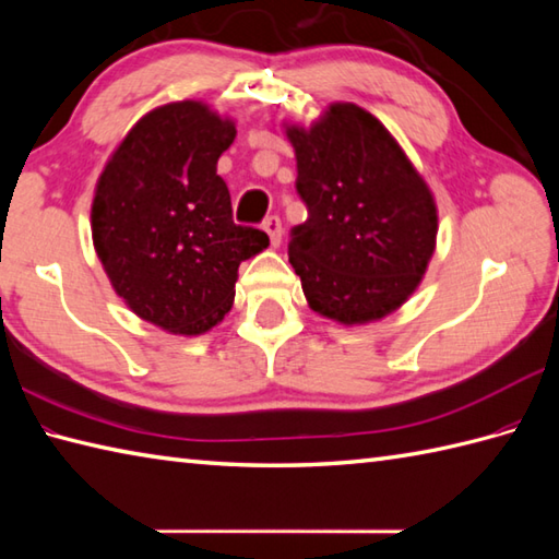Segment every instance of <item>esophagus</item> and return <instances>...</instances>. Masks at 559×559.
Segmentation results:
<instances>
[{
	"instance_id": "esophagus-1",
	"label": "esophagus",
	"mask_w": 559,
	"mask_h": 559,
	"mask_svg": "<svg viewBox=\"0 0 559 559\" xmlns=\"http://www.w3.org/2000/svg\"><path fill=\"white\" fill-rule=\"evenodd\" d=\"M261 228H264V230L269 233V240H271V245H273V247H278V245H281V237H283V223H281V218H278V216H269V218L264 221V225H261Z\"/></svg>"
}]
</instances>
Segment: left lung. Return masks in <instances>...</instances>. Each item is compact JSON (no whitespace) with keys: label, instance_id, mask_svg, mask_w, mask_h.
I'll return each instance as SVG.
<instances>
[{"label":"left lung","instance_id":"left-lung-1","mask_svg":"<svg viewBox=\"0 0 559 559\" xmlns=\"http://www.w3.org/2000/svg\"><path fill=\"white\" fill-rule=\"evenodd\" d=\"M307 221L288 257L314 312L341 324L382 319L418 288L435 252L437 206L386 127L336 103L310 129L288 127Z\"/></svg>","mask_w":559,"mask_h":559}]
</instances>
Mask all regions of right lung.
I'll list each match as a JSON object with an SVG mask.
<instances>
[{"instance_id":"right-lung-1","label":"right lung","mask_w":559,"mask_h":559,"mask_svg":"<svg viewBox=\"0 0 559 559\" xmlns=\"http://www.w3.org/2000/svg\"><path fill=\"white\" fill-rule=\"evenodd\" d=\"M235 124L197 100L144 115L96 187L91 230L129 310L170 334H204L230 312L237 269L269 235L235 225L216 165Z\"/></svg>"}]
</instances>
